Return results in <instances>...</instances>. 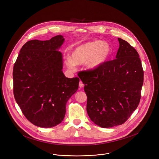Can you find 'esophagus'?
<instances>
[{
	"label": "esophagus",
	"mask_w": 159,
	"mask_h": 159,
	"mask_svg": "<svg viewBox=\"0 0 159 159\" xmlns=\"http://www.w3.org/2000/svg\"><path fill=\"white\" fill-rule=\"evenodd\" d=\"M84 86V84L82 83V81H80V82H79V87L80 88H82Z\"/></svg>",
	"instance_id": "34e87169"
}]
</instances>
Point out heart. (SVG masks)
Here are the masks:
<instances>
[{
    "label": "heart",
    "mask_w": 159,
    "mask_h": 159,
    "mask_svg": "<svg viewBox=\"0 0 159 159\" xmlns=\"http://www.w3.org/2000/svg\"><path fill=\"white\" fill-rule=\"evenodd\" d=\"M112 53L111 44L101 40L87 41L79 44L72 52L71 58L66 60L68 69L74 70L75 64L84 63L88 70H95L103 66Z\"/></svg>",
    "instance_id": "obj_1"
}]
</instances>
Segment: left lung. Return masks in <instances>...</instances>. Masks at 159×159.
<instances>
[{
	"mask_svg": "<svg viewBox=\"0 0 159 159\" xmlns=\"http://www.w3.org/2000/svg\"><path fill=\"white\" fill-rule=\"evenodd\" d=\"M118 39L116 59L78 74L85 85L87 114L102 128L123 124L140 101L143 70L139 55L127 41Z\"/></svg>",
	"mask_w": 159,
	"mask_h": 159,
	"instance_id": "left-lung-1",
	"label": "left lung"
}]
</instances>
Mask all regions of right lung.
<instances>
[{
    "instance_id": "right-lung-1",
    "label": "right lung",
    "mask_w": 159,
    "mask_h": 159,
    "mask_svg": "<svg viewBox=\"0 0 159 159\" xmlns=\"http://www.w3.org/2000/svg\"><path fill=\"white\" fill-rule=\"evenodd\" d=\"M65 39H33L21 48L13 69L14 96L25 117L41 128L61 123L66 104L79 88L78 77L67 78L59 51Z\"/></svg>"
}]
</instances>
